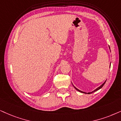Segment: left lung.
<instances>
[{"label": "left lung", "mask_w": 121, "mask_h": 121, "mask_svg": "<svg viewBox=\"0 0 121 121\" xmlns=\"http://www.w3.org/2000/svg\"><path fill=\"white\" fill-rule=\"evenodd\" d=\"M109 50H110V47H109ZM110 51H111V50H110ZM111 64H110V66H111ZM105 82H106V80L104 82H103V84H102L100 85V86H99L98 88H97V89H95L94 90V91H91V92H89V93H85V92H84V91H80V90L79 89H78V88H76L75 86H74V85H73V86H74V88H75V89L76 90V91H79V92H81V93H84V94H91V93H94V92H95V91H98V90H99L100 89H101L102 87L103 86V85H104V84L105 83Z\"/></svg>", "instance_id": "8db88e82"}]
</instances>
